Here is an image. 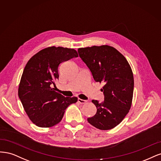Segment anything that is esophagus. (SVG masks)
Here are the masks:
<instances>
[{
	"mask_svg": "<svg viewBox=\"0 0 161 161\" xmlns=\"http://www.w3.org/2000/svg\"><path fill=\"white\" fill-rule=\"evenodd\" d=\"M77 101H78V102H79L80 103H81V104H83V103H85L87 102L86 100L80 99V98H78V100H77Z\"/></svg>",
	"mask_w": 161,
	"mask_h": 161,
	"instance_id": "34e87169",
	"label": "esophagus"
}]
</instances>
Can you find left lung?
<instances>
[{"label":"left lung","mask_w":161,"mask_h":161,"mask_svg":"<svg viewBox=\"0 0 161 161\" xmlns=\"http://www.w3.org/2000/svg\"><path fill=\"white\" fill-rule=\"evenodd\" d=\"M77 51L94 81L103 84L101 89L103 101H92L97 112L87 121L103 130L114 128L126 116L132 105L134 77L131 67L125 57L111 46H93L80 48Z\"/></svg>","instance_id":"8db88e82"}]
</instances>
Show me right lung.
I'll list each match as a JSON object with an SVG mask.
<instances>
[{
  "label": "right lung",
  "instance_id": "add662e5",
  "mask_svg": "<svg viewBox=\"0 0 161 161\" xmlns=\"http://www.w3.org/2000/svg\"><path fill=\"white\" fill-rule=\"evenodd\" d=\"M77 57L74 49L53 46L39 51L26 64L18 94L25 111L36 126L56 125L63 118L66 108L77 101L76 97H65L53 87L59 79V64Z\"/></svg>",
  "mask_w": 161,
  "mask_h": 161
}]
</instances>
